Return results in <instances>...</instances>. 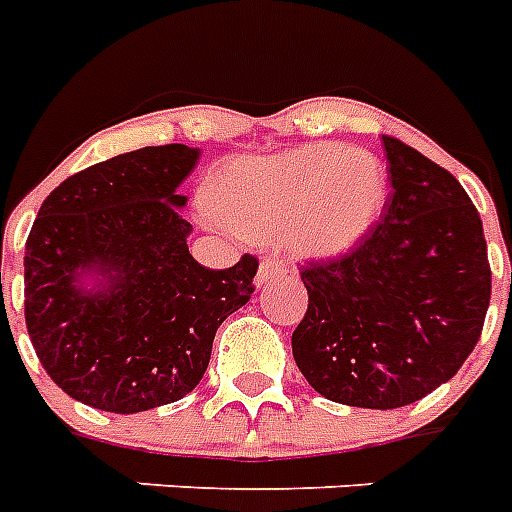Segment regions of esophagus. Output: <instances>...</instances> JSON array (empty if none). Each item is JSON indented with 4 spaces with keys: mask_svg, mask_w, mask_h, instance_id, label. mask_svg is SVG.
<instances>
[{
    "mask_svg": "<svg viewBox=\"0 0 512 512\" xmlns=\"http://www.w3.org/2000/svg\"><path fill=\"white\" fill-rule=\"evenodd\" d=\"M287 265L281 263L279 257H265L263 263H260V268H257V276H255V284L257 287H263V284H268V281L279 279V276H287Z\"/></svg>",
    "mask_w": 512,
    "mask_h": 512,
    "instance_id": "esophagus-1",
    "label": "esophagus"
}]
</instances>
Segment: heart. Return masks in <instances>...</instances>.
I'll list each match as a JSON object with an SVG mask.
<instances>
[{"label":"heart","mask_w":512,"mask_h":512,"mask_svg":"<svg viewBox=\"0 0 512 512\" xmlns=\"http://www.w3.org/2000/svg\"><path fill=\"white\" fill-rule=\"evenodd\" d=\"M388 193V170L372 151L311 143L233 162L209 201L241 233L279 236L305 257H340L380 223Z\"/></svg>","instance_id":"b5f03b06"}]
</instances>
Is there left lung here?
<instances>
[{
	"label": "left lung",
	"instance_id": "obj_1",
	"mask_svg": "<svg viewBox=\"0 0 512 512\" xmlns=\"http://www.w3.org/2000/svg\"><path fill=\"white\" fill-rule=\"evenodd\" d=\"M393 193L356 249L300 271L308 311L292 356L337 404L398 409L452 380L492 297L484 225L457 177L382 138Z\"/></svg>",
	"mask_w": 512,
	"mask_h": 512
}]
</instances>
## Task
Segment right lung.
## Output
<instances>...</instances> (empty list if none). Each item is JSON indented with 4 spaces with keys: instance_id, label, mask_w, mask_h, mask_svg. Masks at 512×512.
I'll return each instance as SVG.
<instances>
[{
    "instance_id": "1",
    "label": "right lung",
    "mask_w": 512,
    "mask_h": 512,
    "mask_svg": "<svg viewBox=\"0 0 512 512\" xmlns=\"http://www.w3.org/2000/svg\"><path fill=\"white\" fill-rule=\"evenodd\" d=\"M199 154L170 143L92 164L36 215L23 257L28 337L82 404L135 414L188 396L217 327L255 292L252 255L209 271L188 252L177 188Z\"/></svg>"
}]
</instances>
